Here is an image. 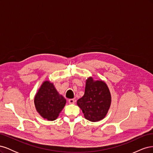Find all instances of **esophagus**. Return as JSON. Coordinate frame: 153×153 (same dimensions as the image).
Listing matches in <instances>:
<instances>
[{"instance_id": "esophagus-1", "label": "esophagus", "mask_w": 153, "mask_h": 153, "mask_svg": "<svg viewBox=\"0 0 153 153\" xmlns=\"http://www.w3.org/2000/svg\"><path fill=\"white\" fill-rule=\"evenodd\" d=\"M68 102H69V103H70V104H73V103H75V100L74 99H69L68 100Z\"/></svg>"}]
</instances>
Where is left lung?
Returning <instances> with one entry per match:
<instances>
[{"mask_svg":"<svg viewBox=\"0 0 153 153\" xmlns=\"http://www.w3.org/2000/svg\"><path fill=\"white\" fill-rule=\"evenodd\" d=\"M110 104L111 95L107 85L103 81H94L92 77L87 78L84 95L77 101L85 118L92 122L100 121L106 116Z\"/></svg>","mask_w":153,"mask_h":153,"instance_id":"1","label":"left lung"}]
</instances>
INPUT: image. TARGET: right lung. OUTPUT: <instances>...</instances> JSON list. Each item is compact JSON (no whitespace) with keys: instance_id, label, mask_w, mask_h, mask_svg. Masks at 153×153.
I'll return each instance as SVG.
<instances>
[{"instance_id":"right-lung-1","label":"right lung","mask_w":153,"mask_h":153,"mask_svg":"<svg viewBox=\"0 0 153 153\" xmlns=\"http://www.w3.org/2000/svg\"><path fill=\"white\" fill-rule=\"evenodd\" d=\"M66 103V99L59 94L53 84L49 81L43 83L34 98L36 110L48 121L56 119Z\"/></svg>"}]
</instances>
